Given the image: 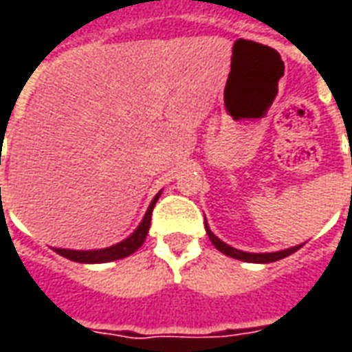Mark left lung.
Segmentation results:
<instances>
[{
    "instance_id": "obj_1",
    "label": "left lung",
    "mask_w": 352,
    "mask_h": 352,
    "mask_svg": "<svg viewBox=\"0 0 352 352\" xmlns=\"http://www.w3.org/2000/svg\"><path fill=\"white\" fill-rule=\"evenodd\" d=\"M206 232L209 239H211V243L219 249L221 252H224L226 256H232V258L236 260H243V262H252V264H267V262H275V260H280V258H287L290 256L292 252H296L300 249V245L298 247H292V249H285V251H277V252H243V251H237L234 247H230L226 245L224 241H221L219 237L214 236L213 232L209 230L206 222Z\"/></svg>"
}]
</instances>
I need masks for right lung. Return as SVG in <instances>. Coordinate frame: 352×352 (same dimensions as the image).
Wrapping results in <instances>:
<instances>
[{
    "instance_id": "1",
    "label": "right lung",
    "mask_w": 352,
    "mask_h": 352,
    "mask_svg": "<svg viewBox=\"0 0 352 352\" xmlns=\"http://www.w3.org/2000/svg\"><path fill=\"white\" fill-rule=\"evenodd\" d=\"M160 198V192L156 194V198L151 201V206L146 209L143 221L138 226V230L131 234L130 237H126L120 243L113 245V247H107V249H98V251H72V249H54V251L64 256V258H69L73 262H80V264H103V262H113V260H120L130 256L133 252L138 251L139 247L145 241L146 234H148V228H151V214H153L154 204L156 199Z\"/></svg>"
}]
</instances>
